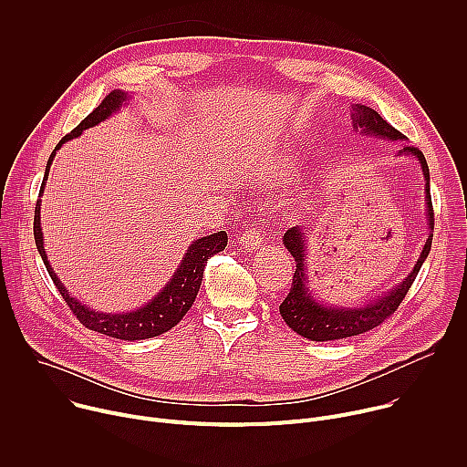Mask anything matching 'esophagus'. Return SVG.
<instances>
[{
    "instance_id": "obj_1",
    "label": "esophagus",
    "mask_w": 467,
    "mask_h": 467,
    "mask_svg": "<svg viewBox=\"0 0 467 467\" xmlns=\"http://www.w3.org/2000/svg\"><path fill=\"white\" fill-rule=\"evenodd\" d=\"M260 244H262V231L256 229V227L245 229V231L242 233V236H240V245H242L244 249H254V247H258Z\"/></svg>"
}]
</instances>
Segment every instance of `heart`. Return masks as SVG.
Returning a JSON list of instances; mask_svg holds the SVG:
<instances>
[{
    "mask_svg": "<svg viewBox=\"0 0 467 467\" xmlns=\"http://www.w3.org/2000/svg\"><path fill=\"white\" fill-rule=\"evenodd\" d=\"M270 179H283V177H286V175H290L292 173V164L290 162H283V164H277V166H274L270 171Z\"/></svg>",
    "mask_w": 467,
    "mask_h": 467,
    "instance_id": "heart-1",
    "label": "heart"
}]
</instances>
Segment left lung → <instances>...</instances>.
<instances>
[{
    "mask_svg": "<svg viewBox=\"0 0 467 467\" xmlns=\"http://www.w3.org/2000/svg\"><path fill=\"white\" fill-rule=\"evenodd\" d=\"M353 123L357 129H360L366 135H373L375 139H386V140H405L403 132H399L395 127H391L377 110L366 107V105H353ZM399 155H414L423 168L425 175V190H427V213H429V227L431 234L429 240L421 251V256L416 264L412 274L399 285L391 292H388L384 297L380 296L375 303L362 306V308H335V306H323L316 303V299L308 294L306 288V274H305V240L299 227H292L285 233V245L296 258V274L292 279V288L285 301L279 306V312L286 325L301 335L303 338L314 340V342H328V340H340L362 335L375 327H379L382 321H386L397 308L403 303L405 296L409 294L414 279L418 277V272L421 264L425 262L431 245H432V231H434V211H432V199H431V188H429V166L423 157V153L414 146H403L399 150Z\"/></svg>",
    "mask_w": 467,
    "mask_h": 467,
    "instance_id": "obj_1",
    "label": "left lung"
}]
</instances>
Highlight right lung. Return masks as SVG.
Segmentation results:
<instances>
[{
  "label": "right lung",
  "mask_w": 467,
  "mask_h": 467,
  "mask_svg": "<svg viewBox=\"0 0 467 467\" xmlns=\"http://www.w3.org/2000/svg\"><path fill=\"white\" fill-rule=\"evenodd\" d=\"M125 101V94L119 90H112L109 96H105V99L74 129L66 135L57 148L53 150V153L49 155L47 166H46V173H44V181L40 186V195L44 190V182L47 179L49 173V164L57 153V150L66 142L72 140L76 137H79L83 129H88L103 119H107L121 103ZM33 233H35V244L36 249L46 264V270L51 277V281L55 283L57 290L60 292L62 299L66 301V305L70 306V310L74 312V316L90 330L101 332V335L112 337V338H119V340H146V338H153L162 335V332L170 330L171 327H175L182 316L190 310V306L195 301V296L199 292V286H202V279H203V272H205V264L207 258L223 251L227 245V233L225 231H218L214 234L203 236L195 240L188 253L184 254V260L181 262V265L177 268L173 279L166 285V288L146 306L139 308L137 312H125V314H101V312H94L90 308H87L85 305L78 303L74 297H70V294L64 290V286L60 285V281L57 279V275L53 274L51 265L47 262L46 251H44V242H42V229H40V199L36 202L35 207V222H33Z\"/></svg>",
  "instance_id": "right-lung-1"
}]
</instances>
